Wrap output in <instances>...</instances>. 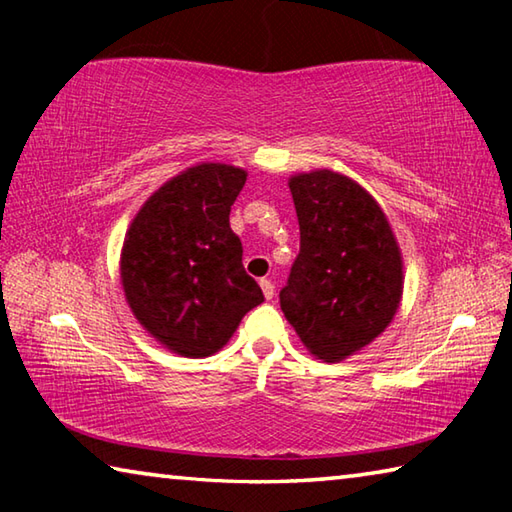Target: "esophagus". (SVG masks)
Returning <instances> with one entry per match:
<instances>
[{
  "label": "esophagus",
  "instance_id": "1",
  "mask_svg": "<svg viewBox=\"0 0 512 512\" xmlns=\"http://www.w3.org/2000/svg\"><path fill=\"white\" fill-rule=\"evenodd\" d=\"M259 287H262L266 300H271L275 296V284L271 280H259Z\"/></svg>",
  "mask_w": 512,
  "mask_h": 512
}]
</instances>
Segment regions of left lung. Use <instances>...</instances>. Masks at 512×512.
Here are the masks:
<instances>
[{
	"mask_svg": "<svg viewBox=\"0 0 512 512\" xmlns=\"http://www.w3.org/2000/svg\"><path fill=\"white\" fill-rule=\"evenodd\" d=\"M289 189L300 253L280 307L309 352L334 363L393 320L402 298L400 248L375 198L341 173H300Z\"/></svg>",
	"mask_w": 512,
	"mask_h": 512,
	"instance_id": "left-lung-1",
	"label": "left lung"
}]
</instances>
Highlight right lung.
<instances>
[{"label": "right lung", "instance_id": "add662e5", "mask_svg": "<svg viewBox=\"0 0 512 512\" xmlns=\"http://www.w3.org/2000/svg\"><path fill=\"white\" fill-rule=\"evenodd\" d=\"M246 171L198 164L162 185L126 232L121 284L137 320L169 350L210 357L264 293L246 273L230 207Z\"/></svg>", "mask_w": 512, "mask_h": 512}]
</instances>
